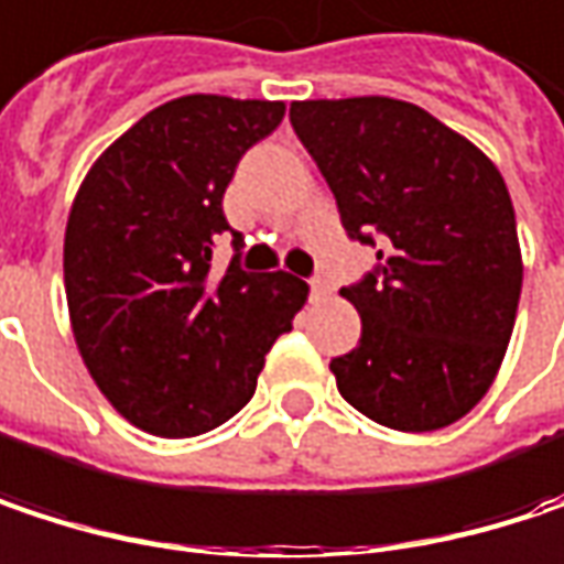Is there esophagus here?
I'll list each match as a JSON object with an SVG mask.
<instances>
[{"mask_svg":"<svg viewBox=\"0 0 564 564\" xmlns=\"http://www.w3.org/2000/svg\"><path fill=\"white\" fill-rule=\"evenodd\" d=\"M310 290H313L316 300H329V296H333V283L326 281V278H313V281H310Z\"/></svg>","mask_w":564,"mask_h":564,"instance_id":"1","label":"esophagus"}]
</instances>
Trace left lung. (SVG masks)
Here are the masks:
<instances>
[{"label": "left lung", "mask_w": 564, "mask_h": 564, "mask_svg": "<svg viewBox=\"0 0 564 564\" xmlns=\"http://www.w3.org/2000/svg\"><path fill=\"white\" fill-rule=\"evenodd\" d=\"M290 122L378 268L341 296L361 341L333 358L368 420L433 433L471 413L507 355L523 254L507 183L465 134L390 96L306 99Z\"/></svg>", "instance_id": "obj_1"}]
</instances>
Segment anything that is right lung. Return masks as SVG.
I'll list each match as a JSON object with an SVG mask.
<instances>
[{"label": "right lung", "instance_id": "obj_1", "mask_svg": "<svg viewBox=\"0 0 564 564\" xmlns=\"http://www.w3.org/2000/svg\"><path fill=\"white\" fill-rule=\"evenodd\" d=\"M283 112L271 99L180 96L116 138L79 183L64 235L70 329L102 397L144 433L189 438L231 420L306 303L300 278L248 274L238 254L223 278L209 274L213 241L231 231V174Z\"/></svg>", "mask_w": 564, "mask_h": 564}]
</instances>
